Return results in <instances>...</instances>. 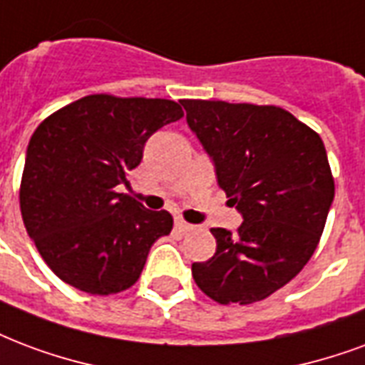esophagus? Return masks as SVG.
Masks as SVG:
<instances>
[{
  "label": "esophagus",
  "instance_id": "34e87169",
  "mask_svg": "<svg viewBox=\"0 0 365 365\" xmlns=\"http://www.w3.org/2000/svg\"><path fill=\"white\" fill-rule=\"evenodd\" d=\"M195 228L193 224L185 222V220H182V218H175V230L182 232V234H185V232H191Z\"/></svg>",
  "mask_w": 365,
  "mask_h": 365
}]
</instances>
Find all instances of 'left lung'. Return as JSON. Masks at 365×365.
Segmentation results:
<instances>
[{"label": "left lung", "mask_w": 365, "mask_h": 365, "mask_svg": "<svg viewBox=\"0 0 365 365\" xmlns=\"http://www.w3.org/2000/svg\"><path fill=\"white\" fill-rule=\"evenodd\" d=\"M187 125L215 162L218 185L244 222L212 228L217 253L193 263L218 304L247 306L298 274L319 244L334 199L321 137L279 106L182 100Z\"/></svg>", "instance_id": "obj_1"}]
</instances>
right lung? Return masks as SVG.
Instances as JSON below:
<instances>
[{"mask_svg":"<svg viewBox=\"0 0 365 365\" xmlns=\"http://www.w3.org/2000/svg\"><path fill=\"white\" fill-rule=\"evenodd\" d=\"M182 115L174 100L91 94L48 115L32 133L21 215L46 265L63 282L108 296L141 277L150 245L168 236L174 220L118 187L141 164L148 137Z\"/></svg>","mask_w":365,"mask_h":365,"instance_id":"add662e5","label":"right lung"}]
</instances>
